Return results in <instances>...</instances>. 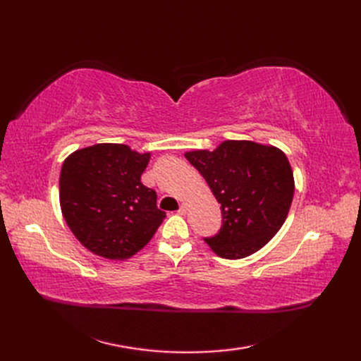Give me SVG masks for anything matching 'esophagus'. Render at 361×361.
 I'll return each mask as SVG.
<instances>
[{
    "mask_svg": "<svg viewBox=\"0 0 361 361\" xmlns=\"http://www.w3.org/2000/svg\"><path fill=\"white\" fill-rule=\"evenodd\" d=\"M187 211H188V207H187V204H180V207H179V211H178V214H179V215H185V214H187Z\"/></svg>",
    "mask_w": 361,
    "mask_h": 361,
    "instance_id": "obj_1",
    "label": "esophagus"
}]
</instances>
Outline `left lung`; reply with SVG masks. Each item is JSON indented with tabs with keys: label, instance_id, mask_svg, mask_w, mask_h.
<instances>
[{
	"label": "left lung",
	"instance_id": "left-lung-1",
	"mask_svg": "<svg viewBox=\"0 0 361 361\" xmlns=\"http://www.w3.org/2000/svg\"><path fill=\"white\" fill-rule=\"evenodd\" d=\"M221 204L220 232L204 243L224 259L256 253L285 223L293 199L290 164L283 152L245 140H227L215 150L185 154Z\"/></svg>",
	"mask_w": 361,
	"mask_h": 361
}]
</instances>
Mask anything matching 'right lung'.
<instances>
[{
	"label": "right lung",
	"mask_w": 361,
	"mask_h": 361,
	"mask_svg": "<svg viewBox=\"0 0 361 361\" xmlns=\"http://www.w3.org/2000/svg\"><path fill=\"white\" fill-rule=\"evenodd\" d=\"M150 154L101 143L73 152L60 173V206L92 253L123 260L143 248L166 218L157 192L141 183Z\"/></svg>",
	"instance_id": "add662e5"
}]
</instances>
